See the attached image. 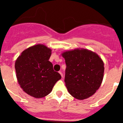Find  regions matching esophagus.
Wrapping results in <instances>:
<instances>
[{
	"label": "esophagus",
	"instance_id": "esophagus-1",
	"mask_svg": "<svg viewBox=\"0 0 123 123\" xmlns=\"http://www.w3.org/2000/svg\"><path fill=\"white\" fill-rule=\"evenodd\" d=\"M58 73H59L60 74L61 76H62V77H63V74H62V73L61 72V71H59V72H58Z\"/></svg>",
	"mask_w": 123,
	"mask_h": 123
}]
</instances>
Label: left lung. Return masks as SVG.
<instances>
[{"mask_svg":"<svg viewBox=\"0 0 123 123\" xmlns=\"http://www.w3.org/2000/svg\"><path fill=\"white\" fill-rule=\"evenodd\" d=\"M67 68L65 82L68 92L78 100L94 95L99 89L104 75V63L95 52L75 49L62 54Z\"/></svg>","mask_w":123,"mask_h":123,"instance_id":"left-lung-1","label":"left lung"}]
</instances>
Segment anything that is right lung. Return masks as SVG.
Returning <instances> with one entry per match:
<instances>
[{
    "instance_id": "add662e5",
    "label": "right lung",
    "mask_w": 123,
    "mask_h": 123,
    "mask_svg": "<svg viewBox=\"0 0 123 123\" xmlns=\"http://www.w3.org/2000/svg\"><path fill=\"white\" fill-rule=\"evenodd\" d=\"M51 54L52 49L39 44L25 49L16 60L15 68L18 84L24 92L34 98L49 95L62 78L49 61Z\"/></svg>"
}]
</instances>
